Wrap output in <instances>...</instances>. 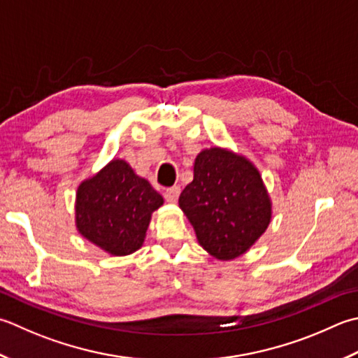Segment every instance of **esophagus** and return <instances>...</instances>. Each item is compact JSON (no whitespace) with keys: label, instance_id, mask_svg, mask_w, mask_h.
I'll return each instance as SVG.
<instances>
[{"label":"esophagus","instance_id":"esophagus-1","mask_svg":"<svg viewBox=\"0 0 358 358\" xmlns=\"http://www.w3.org/2000/svg\"><path fill=\"white\" fill-rule=\"evenodd\" d=\"M180 186H172V187H169V189H166L164 191V199L169 201V203H175L178 200V197H180Z\"/></svg>","mask_w":358,"mask_h":358}]
</instances>
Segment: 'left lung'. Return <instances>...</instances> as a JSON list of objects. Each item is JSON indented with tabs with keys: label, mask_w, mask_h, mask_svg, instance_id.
<instances>
[{
	"label": "left lung",
	"mask_w": 358,
	"mask_h": 358,
	"mask_svg": "<svg viewBox=\"0 0 358 358\" xmlns=\"http://www.w3.org/2000/svg\"><path fill=\"white\" fill-rule=\"evenodd\" d=\"M178 203L199 243L222 261L243 255L271 219L261 173L247 158L220 147L199 153L194 180L183 189Z\"/></svg>",
	"instance_id": "8db88e82"
}]
</instances>
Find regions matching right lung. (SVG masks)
Segmentation results:
<instances>
[{"label":"right lung","instance_id":"1","mask_svg":"<svg viewBox=\"0 0 358 358\" xmlns=\"http://www.w3.org/2000/svg\"><path fill=\"white\" fill-rule=\"evenodd\" d=\"M163 197L124 159H113L77 189L79 233L113 256L141 248L152 213Z\"/></svg>","mask_w":358,"mask_h":358}]
</instances>
